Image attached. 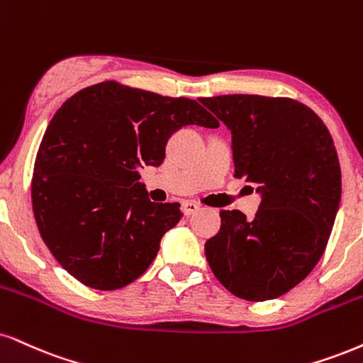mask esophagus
Segmentation results:
<instances>
[{
	"mask_svg": "<svg viewBox=\"0 0 363 363\" xmlns=\"http://www.w3.org/2000/svg\"><path fill=\"white\" fill-rule=\"evenodd\" d=\"M199 209V204L196 203V201H184L182 203V211H184V215H193Z\"/></svg>",
	"mask_w": 363,
	"mask_h": 363,
	"instance_id": "34e87169",
	"label": "esophagus"
}]
</instances>
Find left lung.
<instances>
[{
	"label": "left lung",
	"mask_w": 363,
	"mask_h": 363,
	"mask_svg": "<svg viewBox=\"0 0 363 363\" xmlns=\"http://www.w3.org/2000/svg\"><path fill=\"white\" fill-rule=\"evenodd\" d=\"M231 132L235 177L259 184L255 218L220 211L221 228L204 245L218 281L237 298L267 301L309 276L333 230L342 170L321 118L289 98H203Z\"/></svg>",
	"instance_id": "obj_1"
}]
</instances>
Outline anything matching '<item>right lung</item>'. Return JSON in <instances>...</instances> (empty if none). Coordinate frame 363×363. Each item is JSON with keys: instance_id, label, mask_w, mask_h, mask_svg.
Masks as SVG:
<instances>
[{"instance_id": "add662e5", "label": "right lung", "mask_w": 363, "mask_h": 363, "mask_svg": "<svg viewBox=\"0 0 363 363\" xmlns=\"http://www.w3.org/2000/svg\"><path fill=\"white\" fill-rule=\"evenodd\" d=\"M220 123L187 98L115 81L84 87L52 118L35 159L32 204L52 255L87 287L128 286L181 220L179 203H152L138 167H159L170 135Z\"/></svg>"}]
</instances>
